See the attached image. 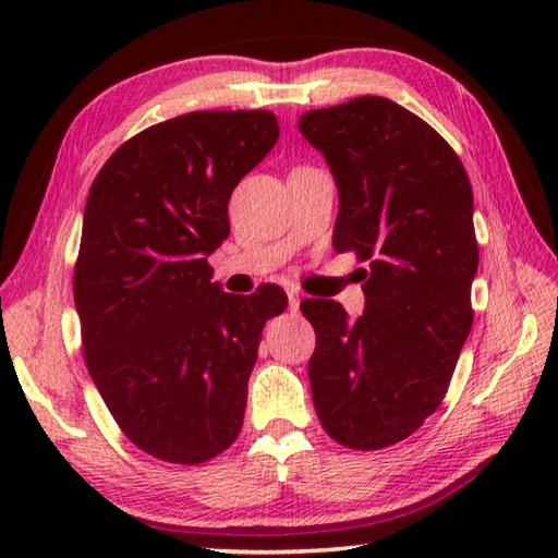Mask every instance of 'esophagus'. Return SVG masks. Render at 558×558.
<instances>
[{
	"mask_svg": "<svg viewBox=\"0 0 558 558\" xmlns=\"http://www.w3.org/2000/svg\"><path fill=\"white\" fill-rule=\"evenodd\" d=\"M300 292L298 290H288V305H290V313H298L300 310Z\"/></svg>",
	"mask_w": 558,
	"mask_h": 558,
	"instance_id": "34e87169",
	"label": "esophagus"
}]
</instances>
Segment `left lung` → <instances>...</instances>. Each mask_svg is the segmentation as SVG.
Listing matches in <instances>:
<instances>
[{
  "label": "left lung",
  "mask_w": 558,
  "mask_h": 558,
  "mask_svg": "<svg viewBox=\"0 0 558 558\" xmlns=\"http://www.w3.org/2000/svg\"><path fill=\"white\" fill-rule=\"evenodd\" d=\"M298 128L339 194L332 245L369 260L364 313L305 300L307 374L323 428L356 450L409 438L438 409L472 327V189L458 155L399 102L362 96Z\"/></svg>",
  "instance_id": "left-lung-1"
}]
</instances>
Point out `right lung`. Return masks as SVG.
Listing matches in <instances>:
<instances>
[{
  "label": "right lung",
  "instance_id": "1",
  "mask_svg": "<svg viewBox=\"0 0 558 558\" xmlns=\"http://www.w3.org/2000/svg\"><path fill=\"white\" fill-rule=\"evenodd\" d=\"M268 110H199L118 147L90 186L73 298L83 354L140 450L196 465L231 446L278 286L231 295L206 258L235 184L278 143Z\"/></svg>",
  "mask_w": 558,
  "mask_h": 558
}]
</instances>
